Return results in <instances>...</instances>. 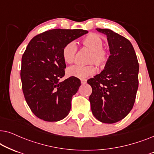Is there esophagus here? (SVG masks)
I'll return each instance as SVG.
<instances>
[{"label": "esophagus", "mask_w": 154, "mask_h": 154, "mask_svg": "<svg viewBox=\"0 0 154 154\" xmlns=\"http://www.w3.org/2000/svg\"><path fill=\"white\" fill-rule=\"evenodd\" d=\"M81 83L82 84H85L86 83H87V80L86 79H81Z\"/></svg>", "instance_id": "1"}]
</instances>
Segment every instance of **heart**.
<instances>
[{"label": "heart", "mask_w": 154, "mask_h": 154, "mask_svg": "<svg viewBox=\"0 0 154 154\" xmlns=\"http://www.w3.org/2000/svg\"><path fill=\"white\" fill-rule=\"evenodd\" d=\"M83 43L86 47L89 48L92 51L91 62H94L99 66H101L106 62L107 59V53L103 48V41L97 34L88 35L83 39ZM77 46L75 42H69L62 49V57L64 62L71 63L74 60ZM96 71V67L94 64L82 65L73 64L69 66L66 69V73L69 76H73L79 79H85L89 75L94 74Z\"/></svg>", "instance_id": "obj_1"}]
</instances>
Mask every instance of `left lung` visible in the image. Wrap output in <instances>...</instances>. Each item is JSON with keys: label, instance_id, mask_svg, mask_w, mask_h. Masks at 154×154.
<instances>
[{"label": "left lung", "instance_id": "1", "mask_svg": "<svg viewBox=\"0 0 154 154\" xmlns=\"http://www.w3.org/2000/svg\"><path fill=\"white\" fill-rule=\"evenodd\" d=\"M96 30L106 35L111 55L104 70L87 81L92 89L90 106L98 121L114 123L123 119L133 107L139 85V63L127 38L110 29Z\"/></svg>", "mask_w": 154, "mask_h": 154}]
</instances>
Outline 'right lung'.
<instances>
[{
    "instance_id": "1",
    "label": "right lung",
    "mask_w": 154,
    "mask_h": 154,
    "mask_svg": "<svg viewBox=\"0 0 154 154\" xmlns=\"http://www.w3.org/2000/svg\"><path fill=\"white\" fill-rule=\"evenodd\" d=\"M88 33L83 29H52L35 35L27 45L22 58V90L29 108L40 119L56 122L69 114L81 81L72 76L60 81L66 68L62 49Z\"/></svg>"
}]
</instances>
